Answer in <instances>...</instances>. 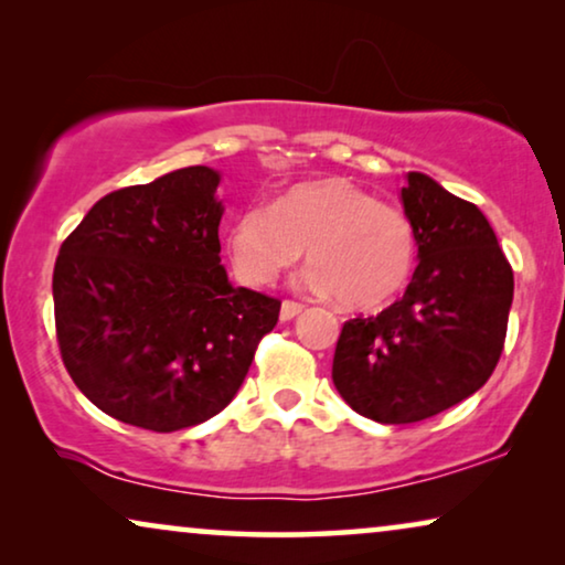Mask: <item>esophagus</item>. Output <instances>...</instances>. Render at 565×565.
<instances>
[{
  "label": "esophagus",
  "instance_id": "34e87169",
  "mask_svg": "<svg viewBox=\"0 0 565 565\" xmlns=\"http://www.w3.org/2000/svg\"><path fill=\"white\" fill-rule=\"evenodd\" d=\"M303 311V306L300 303H296V300H282V306H280V319L282 321H290V319H296V316Z\"/></svg>",
  "mask_w": 565,
  "mask_h": 565
}]
</instances>
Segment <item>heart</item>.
I'll return each mask as SVG.
<instances>
[{
	"instance_id": "b5f03b06",
	"label": "heart",
	"mask_w": 565,
	"mask_h": 565,
	"mask_svg": "<svg viewBox=\"0 0 565 565\" xmlns=\"http://www.w3.org/2000/svg\"><path fill=\"white\" fill-rule=\"evenodd\" d=\"M228 259L242 282L262 288L308 246L306 285L334 292L352 311H373L406 288L416 262L412 221L342 177L298 182L273 205H246L231 221Z\"/></svg>"
}]
</instances>
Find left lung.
I'll use <instances>...</instances> for the list:
<instances>
[{"label":"left lung","instance_id":"left-lung-1","mask_svg":"<svg viewBox=\"0 0 565 565\" xmlns=\"http://www.w3.org/2000/svg\"><path fill=\"white\" fill-rule=\"evenodd\" d=\"M419 265L396 303L344 321L331 377L354 412L412 424L473 396L507 339L514 273L486 215L422 172L401 190Z\"/></svg>","mask_w":565,"mask_h":565}]
</instances>
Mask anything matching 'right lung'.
Returning <instances> with one entry per match:
<instances>
[{"label":"right lung","instance_id":"right-lung-1","mask_svg":"<svg viewBox=\"0 0 565 565\" xmlns=\"http://www.w3.org/2000/svg\"><path fill=\"white\" fill-rule=\"evenodd\" d=\"M218 182L213 169L184 167L115 190L58 249L61 360L122 424L177 431L223 412L280 316L277 298L228 282Z\"/></svg>","mask_w":565,"mask_h":565}]
</instances>
